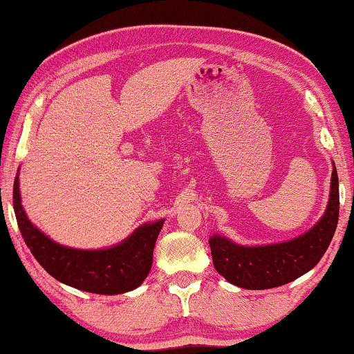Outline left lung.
Segmentation results:
<instances>
[{"label": "left lung", "instance_id": "1", "mask_svg": "<svg viewBox=\"0 0 354 354\" xmlns=\"http://www.w3.org/2000/svg\"><path fill=\"white\" fill-rule=\"evenodd\" d=\"M339 220V178L331 175L329 201L314 227L289 242L243 247L218 234L209 239L214 267L231 284L250 290L272 289L308 273L328 250Z\"/></svg>", "mask_w": 354, "mask_h": 354}]
</instances>
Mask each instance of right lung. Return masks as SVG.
I'll list each match as a JSON object with an SVG mask.
<instances>
[{"mask_svg": "<svg viewBox=\"0 0 354 354\" xmlns=\"http://www.w3.org/2000/svg\"><path fill=\"white\" fill-rule=\"evenodd\" d=\"M14 211L32 256L61 283L84 292L117 295L139 287L153 266V250L164 220L145 223L127 241L106 250L64 247L39 231L23 211L19 175L14 181Z\"/></svg>", "mask_w": 354, "mask_h": 354, "instance_id": "right-lung-1", "label": "right lung"}]
</instances>
